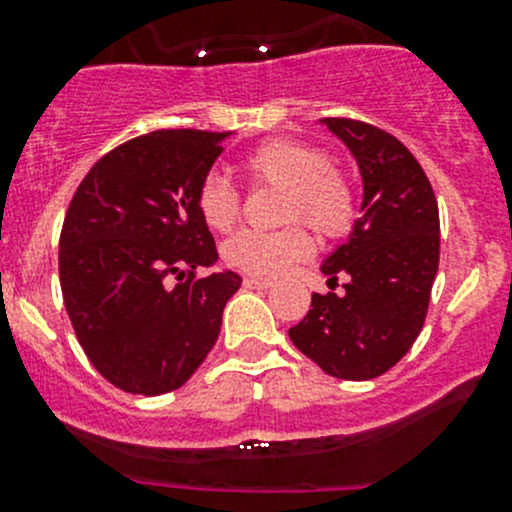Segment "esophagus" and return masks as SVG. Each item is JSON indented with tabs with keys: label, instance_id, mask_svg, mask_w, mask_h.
<instances>
[{
	"label": "esophagus",
	"instance_id": "obj_1",
	"mask_svg": "<svg viewBox=\"0 0 512 512\" xmlns=\"http://www.w3.org/2000/svg\"><path fill=\"white\" fill-rule=\"evenodd\" d=\"M245 287L247 289H270L272 282L262 280V277H245Z\"/></svg>",
	"mask_w": 512,
	"mask_h": 512
}]
</instances>
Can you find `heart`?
Returning <instances> with one entry per match:
<instances>
[{
  "instance_id": "heart-1",
  "label": "heart",
  "mask_w": 512,
  "mask_h": 512,
  "mask_svg": "<svg viewBox=\"0 0 512 512\" xmlns=\"http://www.w3.org/2000/svg\"><path fill=\"white\" fill-rule=\"evenodd\" d=\"M245 170L257 183L287 190L285 220H307L322 235H344L354 223V193L349 180L312 143L297 138H267L245 156ZM195 210L215 232H227L237 220V195L220 175L210 173L195 190ZM304 227L282 232L242 230L225 242L230 267L252 277H277L312 252Z\"/></svg>"
}]
</instances>
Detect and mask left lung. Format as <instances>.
I'll return each mask as SVG.
<instances>
[{
  "instance_id": "8db88e82",
  "label": "left lung",
  "mask_w": 512,
  "mask_h": 512,
  "mask_svg": "<svg viewBox=\"0 0 512 512\" xmlns=\"http://www.w3.org/2000/svg\"><path fill=\"white\" fill-rule=\"evenodd\" d=\"M349 148L361 175V218L322 262L327 285L289 339L329 376L386 374L416 342L438 272V205L426 173L391 133L352 118H322Z\"/></svg>"
}]
</instances>
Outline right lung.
<instances>
[{"mask_svg": "<svg viewBox=\"0 0 512 512\" xmlns=\"http://www.w3.org/2000/svg\"><path fill=\"white\" fill-rule=\"evenodd\" d=\"M230 133L153 131L106 153L81 180L59 240V280L81 349L128 394L183 386L215 347L232 270L218 262L195 190ZM179 285L167 287V277Z\"/></svg>", "mask_w": 512, "mask_h": 512, "instance_id": "obj_1", "label": "right lung"}]
</instances>
